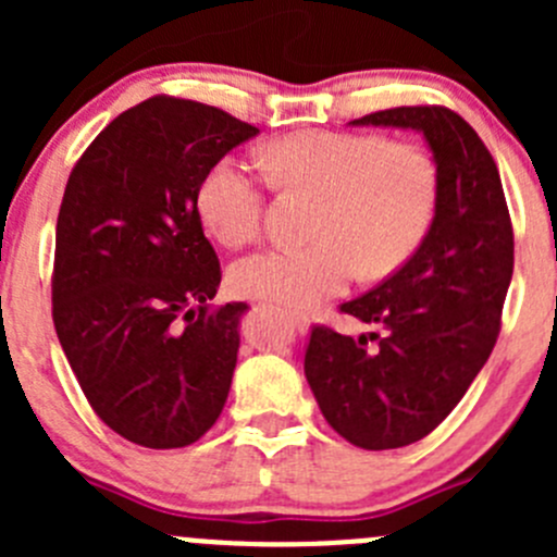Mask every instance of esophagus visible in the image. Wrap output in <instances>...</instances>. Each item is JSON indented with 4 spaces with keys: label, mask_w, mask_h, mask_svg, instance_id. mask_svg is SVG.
<instances>
[{
    "label": "esophagus",
    "mask_w": 557,
    "mask_h": 557,
    "mask_svg": "<svg viewBox=\"0 0 557 557\" xmlns=\"http://www.w3.org/2000/svg\"><path fill=\"white\" fill-rule=\"evenodd\" d=\"M285 320L290 323V329L299 331V334H305L307 329H310V318H307L305 312H296V310H285Z\"/></svg>",
    "instance_id": "1"
}]
</instances>
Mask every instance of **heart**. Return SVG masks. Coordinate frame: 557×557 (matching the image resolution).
I'll list each match as a JSON object with an SVG mask.
<instances>
[{
	"label": "heart",
	"mask_w": 557,
	"mask_h": 557,
	"mask_svg": "<svg viewBox=\"0 0 557 557\" xmlns=\"http://www.w3.org/2000/svg\"><path fill=\"white\" fill-rule=\"evenodd\" d=\"M261 166L274 183L323 194V205L312 226L314 243L267 247L232 269V288L245 299L320 305L345 294L361 269L372 277L393 272L434 221L440 180L418 145L307 128L269 143ZM261 207V183L232 156L218 159L196 188L201 223L226 247L256 237Z\"/></svg>",
	"instance_id": "1"
}]
</instances>
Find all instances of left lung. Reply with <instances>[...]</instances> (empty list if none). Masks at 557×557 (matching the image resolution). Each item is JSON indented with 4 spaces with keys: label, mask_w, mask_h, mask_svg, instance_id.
I'll use <instances>...</instances> for the list:
<instances>
[{
    "label": "left lung",
    "mask_w": 557,
    "mask_h": 557,
    "mask_svg": "<svg viewBox=\"0 0 557 557\" xmlns=\"http://www.w3.org/2000/svg\"><path fill=\"white\" fill-rule=\"evenodd\" d=\"M350 126L423 134L440 180L434 221L398 272L342 310L380 334L312 329L305 374L331 429L363 450L429 436L491 358L515 267L496 161L445 107H393Z\"/></svg>",
    "instance_id": "8db88e82"
}]
</instances>
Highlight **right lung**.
Masks as SVG:
<instances>
[{
  "label": "right lung",
  "instance_id": "1",
  "mask_svg": "<svg viewBox=\"0 0 557 557\" xmlns=\"http://www.w3.org/2000/svg\"><path fill=\"white\" fill-rule=\"evenodd\" d=\"M256 134L218 107L153 97L121 112L70 174L55 223V334L94 412L134 445H194L223 412L250 307L207 310L221 263L196 188Z\"/></svg>",
  "mask_w": 557,
  "mask_h": 557
}]
</instances>
